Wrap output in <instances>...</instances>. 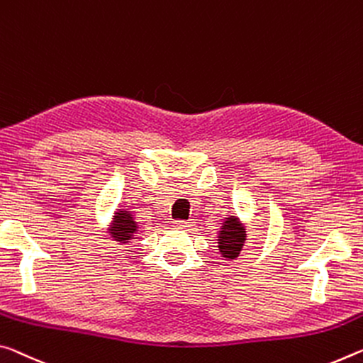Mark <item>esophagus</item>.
<instances>
[{
  "label": "esophagus",
  "mask_w": 363,
  "mask_h": 363,
  "mask_svg": "<svg viewBox=\"0 0 363 363\" xmlns=\"http://www.w3.org/2000/svg\"><path fill=\"white\" fill-rule=\"evenodd\" d=\"M172 224H174V228L177 229H189L192 226L191 221H184V220H176Z\"/></svg>",
  "instance_id": "esophagus-1"
}]
</instances>
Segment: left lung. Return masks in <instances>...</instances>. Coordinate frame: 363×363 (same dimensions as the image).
<instances>
[{
    "label": "left lung",
    "mask_w": 363,
    "mask_h": 363,
    "mask_svg": "<svg viewBox=\"0 0 363 363\" xmlns=\"http://www.w3.org/2000/svg\"><path fill=\"white\" fill-rule=\"evenodd\" d=\"M245 229L239 218L229 216L223 223V228L218 235V249L224 258H238L245 242Z\"/></svg>",
    "instance_id": "obj_1"
}]
</instances>
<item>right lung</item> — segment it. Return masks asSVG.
Instances as JSON below:
<instances>
[{"label":"right lung","instance_id":"1","mask_svg":"<svg viewBox=\"0 0 363 363\" xmlns=\"http://www.w3.org/2000/svg\"><path fill=\"white\" fill-rule=\"evenodd\" d=\"M137 228L139 226H137V223L134 220V215L128 210H119L114 213L109 233H111V238L114 240H118L121 244H125L134 238Z\"/></svg>","mask_w":363,"mask_h":363}]
</instances>
